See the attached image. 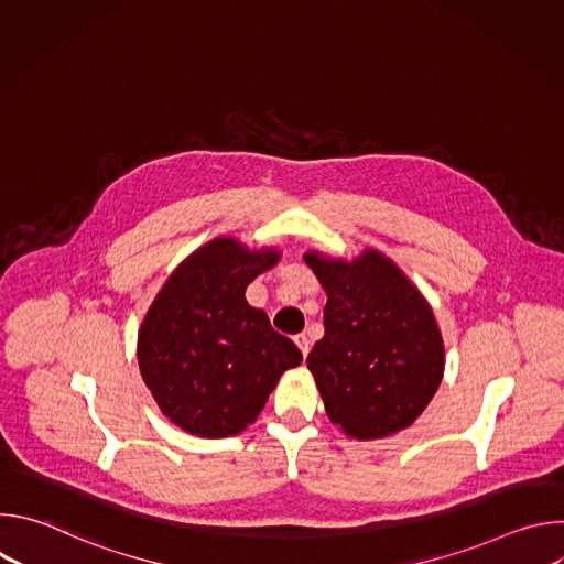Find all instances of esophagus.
<instances>
[{"instance_id": "34e87169", "label": "esophagus", "mask_w": 564, "mask_h": 564, "mask_svg": "<svg viewBox=\"0 0 564 564\" xmlns=\"http://www.w3.org/2000/svg\"><path fill=\"white\" fill-rule=\"evenodd\" d=\"M294 344L299 346V350L303 352V357H307V352H310V339H307L305 335H296V337H294Z\"/></svg>"}]
</instances>
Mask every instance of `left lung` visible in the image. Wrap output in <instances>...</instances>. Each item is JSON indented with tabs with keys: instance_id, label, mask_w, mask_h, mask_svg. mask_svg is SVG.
I'll list each match as a JSON object with an SVG mask.
<instances>
[{
	"instance_id": "8db88e82",
	"label": "left lung",
	"mask_w": 564,
	"mask_h": 564,
	"mask_svg": "<svg viewBox=\"0 0 564 564\" xmlns=\"http://www.w3.org/2000/svg\"><path fill=\"white\" fill-rule=\"evenodd\" d=\"M303 259L328 294L326 335L307 368L330 422L357 440L411 426L444 375V341L429 301L377 250L350 263L318 252Z\"/></svg>"
}]
</instances>
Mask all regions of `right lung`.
I'll use <instances>...</instances> for the list:
<instances>
[{"label":"right lung","instance_id":"right-lung-1","mask_svg":"<svg viewBox=\"0 0 564 564\" xmlns=\"http://www.w3.org/2000/svg\"><path fill=\"white\" fill-rule=\"evenodd\" d=\"M281 252L214 238L187 257L153 299L140 333L138 366L158 409L198 437H229L263 411L301 350L279 335L248 285Z\"/></svg>","mask_w":564,"mask_h":564}]
</instances>
